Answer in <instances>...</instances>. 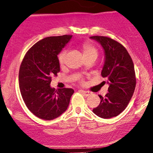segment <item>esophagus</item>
I'll return each instance as SVG.
<instances>
[{
  "instance_id": "34e87169",
  "label": "esophagus",
  "mask_w": 153,
  "mask_h": 153,
  "mask_svg": "<svg viewBox=\"0 0 153 153\" xmlns=\"http://www.w3.org/2000/svg\"><path fill=\"white\" fill-rule=\"evenodd\" d=\"M80 92L82 93V94L84 95V96H89V95H91V93L90 92V91H83V90H80Z\"/></svg>"
}]
</instances>
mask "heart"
Segmentation results:
<instances>
[{
	"label": "heart",
	"mask_w": 153,
	"mask_h": 153,
	"mask_svg": "<svg viewBox=\"0 0 153 153\" xmlns=\"http://www.w3.org/2000/svg\"><path fill=\"white\" fill-rule=\"evenodd\" d=\"M82 52H83V54L85 57H88V56H96L97 57L98 54H99V51H98L97 48L94 46L92 44L86 42L82 44ZM67 54V50H62L57 55V59H58V62L59 65L64 64L65 62V56ZM82 80H80V82H82Z\"/></svg>",
	"instance_id": "1"
}]
</instances>
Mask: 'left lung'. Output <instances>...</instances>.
Returning <instances> with one entry per match:
<instances>
[{
    "label": "left lung",
    "mask_w": 153,
    "mask_h": 153,
    "mask_svg": "<svg viewBox=\"0 0 153 153\" xmlns=\"http://www.w3.org/2000/svg\"><path fill=\"white\" fill-rule=\"evenodd\" d=\"M90 38L99 42L104 50L101 75L109 85L105 97L99 95L101 102L93 111L99 117L109 119L122 113L132 97L136 86L134 63L125 47L116 40L103 36Z\"/></svg>",
    "instance_id": "8db88e82"
}]
</instances>
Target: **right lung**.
<instances>
[{"instance_id": "add662e5", "label": "right lung", "mask_w": 153, "mask_h": 153, "mask_svg": "<svg viewBox=\"0 0 153 153\" xmlns=\"http://www.w3.org/2000/svg\"><path fill=\"white\" fill-rule=\"evenodd\" d=\"M72 35L49 36L34 44L27 51L19 73V88L22 99L33 114L38 118L52 120L65 112L74 91L50 87L52 78L59 73L57 59L62 49Z\"/></svg>"}]
</instances>
